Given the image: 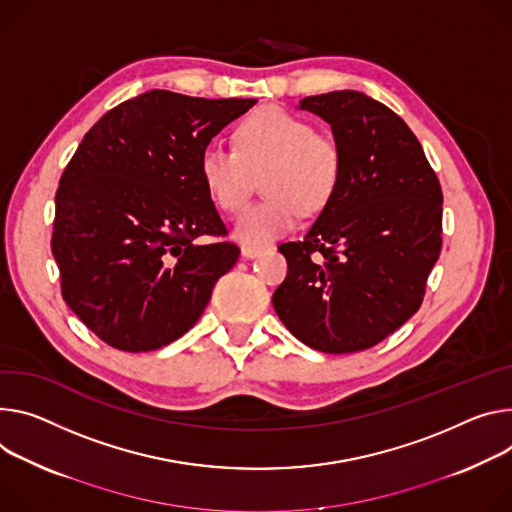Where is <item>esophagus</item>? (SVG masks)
<instances>
[{"label":"esophagus","instance_id":"obj_1","mask_svg":"<svg viewBox=\"0 0 512 512\" xmlns=\"http://www.w3.org/2000/svg\"><path fill=\"white\" fill-rule=\"evenodd\" d=\"M241 253H243L245 259H255V257H259V255L263 253V249H261V247H255V245H243Z\"/></svg>","mask_w":512,"mask_h":512}]
</instances>
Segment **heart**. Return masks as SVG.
Instances as JSON below:
<instances>
[{"label":"heart","instance_id":"heart-1","mask_svg":"<svg viewBox=\"0 0 512 512\" xmlns=\"http://www.w3.org/2000/svg\"><path fill=\"white\" fill-rule=\"evenodd\" d=\"M261 177L265 200L235 222V237L247 245H267L292 230L302 214L327 208L343 177V153L335 138L282 110L261 108L232 130V151L210 145L200 157V179L212 202L239 212Z\"/></svg>","mask_w":512,"mask_h":512}]
</instances>
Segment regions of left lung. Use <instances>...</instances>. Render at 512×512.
Returning <instances> with one entry per match:
<instances>
[{
  "label": "left lung",
  "instance_id": "8db88e82",
  "mask_svg": "<svg viewBox=\"0 0 512 512\" xmlns=\"http://www.w3.org/2000/svg\"><path fill=\"white\" fill-rule=\"evenodd\" d=\"M300 110L331 124L343 177L306 237L277 247L288 275L271 302L304 345L355 353L421 308L441 253V183L406 122L361 91L310 96Z\"/></svg>",
  "mask_w": 512,
  "mask_h": 512
}]
</instances>
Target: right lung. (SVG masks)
I'll list each match as a JSON object with an SVG mask.
<instances>
[{
	"mask_svg": "<svg viewBox=\"0 0 512 512\" xmlns=\"http://www.w3.org/2000/svg\"><path fill=\"white\" fill-rule=\"evenodd\" d=\"M257 100L151 89L83 136L55 196L51 249L61 294L114 349L155 351L188 333L237 263L235 243L200 179L212 138Z\"/></svg>",
	"mask_w": 512,
	"mask_h": 512,
	"instance_id": "1",
	"label": "right lung"
}]
</instances>
